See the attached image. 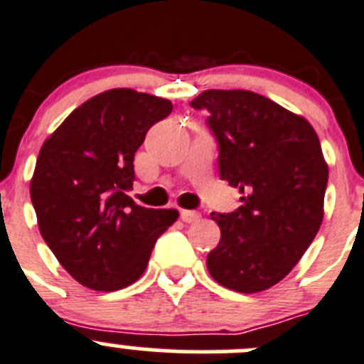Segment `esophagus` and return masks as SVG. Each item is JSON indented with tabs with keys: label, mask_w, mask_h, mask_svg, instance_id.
Segmentation results:
<instances>
[{
	"label": "esophagus",
	"mask_w": 364,
	"mask_h": 364,
	"mask_svg": "<svg viewBox=\"0 0 364 364\" xmlns=\"http://www.w3.org/2000/svg\"><path fill=\"white\" fill-rule=\"evenodd\" d=\"M181 218L183 223H196L201 218V214L196 210H181Z\"/></svg>",
	"instance_id": "34e87169"
}]
</instances>
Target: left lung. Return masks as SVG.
Instances as JSON below:
<instances>
[{
  "mask_svg": "<svg viewBox=\"0 0 364 364\" xmlns=\"http://www.w3.org/2000/svg\"><path fill=\"white\" fill-rule=\"evenodd\" d=\"M191 106L208 111L219 175L242 194L237 210L210 214L221 240L208 253V272L240 294L271 289L322 225L329 171L318 136L303 117L247 90H207Z\"/></svg>",
  "mask_w": 364,
  "mask_h": 364,
  "instance_id": "1",
  "label": "left lung"
}]
</instances>
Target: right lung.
Segmentation results:
<instances>
[{
    "label": "right lung",
    "instance_id": "right-lung-1",
    "mask_svg": "<svg viewBox=\"0 0 364 364\" xmlns=\"http://www.w3.org/2000/svg\"><path fill=\"white\" fill-rule=\"evenodd\" d=\"M170 100L131 88L99 93L46 139L31 178L38 228L61 267L82 287L113 292L145 272L173 208H145L129 191L134 154Z\"/></svg>",
    "mask_w": 364,
    "mask_h": 364
}]
</instances>
